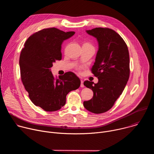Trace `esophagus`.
Instances as JSON below:
<instances>
[{
    "mask_svg": "<svg viewBox=\"0 0 154 154\" xmlns=\"http://www.w3.org/2000/svg\"><path fill=\"white\" fill-rule=\"evenodd\" d=\"M80 86L82 87V88H83L84 87V85H83V81L82 80H81V84H80Z\"/></svg>",
    "mask_w": 154,
    "mask_h": 154,
    "instance_id": "obj_1",
    "label": "esophagus"
}]
</instances>
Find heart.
<instances>
[{"mask_svg": "<svg viewBox=\"0 0 154 154\" xmlns=\"http://www.w3.org/2000/svg\"><path fill=\"white\" fill-rule=\"evenodd\" d=\"M83 45H89V46H91L90 43H88V42H86V43H85Z\"/></svg>", "mask_w": 154, "mask_h": 154, "instance_id": "1", "label": "heart"}]
</instances>
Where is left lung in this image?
<instances>
[{
  "instance_id": "obj_1",
  "label": "left lung",
  "mask_w": 154,
  "mask_h": 154,
  "mask_svg": "<svg viewBox=\"0 0 154 154\" xmlns=\"http://www.w3.org/2000/svg\"><path fill=\"white\" fill-rule=\"evenodd\" d=\"M86 32L99 43L91 69L99 81L97 83L84 82L94 94L91 100L83 102V106L90 112L100 114L112 108L125 88L130 75L129 53L122 38L112 29L96 27Z\"/></svg>"
}]
</instances>
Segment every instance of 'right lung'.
Segmentation results:
<instances>
[{
  "label": "right lung",
  "mask_w": 154,
  "mask_h": 154,
  "mask_svg": "<svg viewBox=\"0 0 154 154\" xmlns=\"http://www.w3.org/2000/svg\"><path fill=\"white\" fill-rule=\"evenodd\" d=\"M75 34L57 28L39 30L27 39L19 57L20 78L31 101L46 112H55L66 103V95L78 89L80 80L73 72L55 78L53 63L61 60L63 41Z\"/></svg>",
  "instance_id": "1"
}]
</instances>
